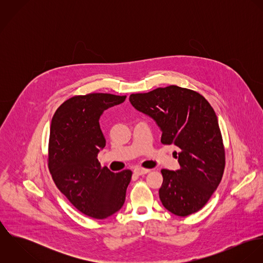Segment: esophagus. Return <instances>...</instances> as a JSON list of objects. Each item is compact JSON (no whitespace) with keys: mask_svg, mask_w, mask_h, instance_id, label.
<instances>
[{"mask_svg":"<svg viewBox=\"0 0 263 263\" xmlns=\"http://www.w3.org/2000/svg\"><path fill=\"white\" fill-rule=\"evenodd\" d=\"M150 170L149 169H145V168H141V167H138L134 170V173L137 174V175H145L147 173H149Z\"/></svg>","mask_w":263,"mask_h":263,"instance_id":"1","label":"esophagus"}]
</instances>
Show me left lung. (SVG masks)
Listing matches in <instances>:
<instances>
[{"label":"left lung","mask_w":263,"mask_h":263,"mask_svg":"<svg viewBox=\"0 0 263 263\" xmlns=\"http://www.w3.org/2000/svg\"><path fill=\"white\" fill-rule=\"evenodd\" d=\"M129 101L156 121L162 144L179 148L175 154L180 169L161 170L162 204L179 217L198 212L219 186L225 169V149L215 110L199 93L175 85L132 94Z\"/></svg>","instance_id":"left-lung-1"}]
</instances>
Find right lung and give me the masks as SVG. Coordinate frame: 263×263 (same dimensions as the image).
<instances>
[{
  "label": "right lung",
  "mask_w": 263,
  "mask_h": 263,
  "mask_svg": "<svg viewBox=\"0 0 263 263\" xmlns=\"http://www.w3.org/2000/svg\"><path fill=\"white\" fill-rule=\"evenodd\" d=\"M126 96L91 93L65 101L51 119L48 169L60 191L94 219H106L124 203L133 172H111L97 155L106 141L99 125L103 111L124 102Z\"/></svg>",
  "instance_id": "add662e5"
}]
</instances>
